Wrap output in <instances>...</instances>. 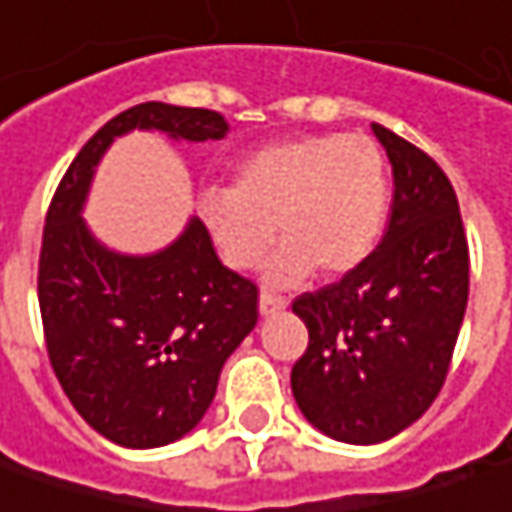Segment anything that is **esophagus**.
Segmentation results:
<instances>
[{"label":"esophagus","instance_id":"1","mask_svg":"<svg viewBox=\"0 0 512 512\" xmlns=\"http://www.w3.org/2000/svg\"><path fill=\"white\" fill-rule=\"evenodd\" d=\"M284 307H286V298L275 295V292H269V289H263V292H260V316H275V313H281Z\"/></svg>","mask_w":512,"mask_h":512}]
</instances>
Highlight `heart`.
<instances>
[{
	"instance_id": "b5f03b06",
	"label": "heart",
	"mask_w": 512,
	"mask_h": 512,
	"mask_svg": "<svg viewBox=\"0 0 512 512\" xmlns=\"http://www.w3.org/2000/svg\"><path fill=\"white\" fill-rule=\"evenodd\" d=\"M388 165L374 138L324 133L266 144L249 153L231 188H211L199 217L231 269H255L275 243L269 278L316 269L333 278L374 252L388 217Z\"/></svg>"
}]
</instances>
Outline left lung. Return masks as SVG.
Instances as JSON below:
<instances>
[{
	"label": "left lung",
	"mask_w": 512,
	"mask_h": 512,
	"mask_svg": "<svg viewBox=\"0 0 512 512\" xmlns=\"http://www.w3.org/2000/svg\"><path fill=\"white\" fill-rule=\"evenodd\" d=\"M394 170L391 220L342 281L292 301L310 345L292 365L301 414L333 440L400 435L440 394L469 298V246L452 182L411 141L374 124Z\"/></svg>",
	"instance_id": "8db88e82"
}]
</instances>
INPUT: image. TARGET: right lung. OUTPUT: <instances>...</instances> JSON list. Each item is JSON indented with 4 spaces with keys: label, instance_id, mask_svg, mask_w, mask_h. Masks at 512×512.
Masks as SVG:
<instances>
[{
    "label": "right lung",
    "instance_id": "add662e5",
    "mask_svg": "<svg viewBox=\"0 0 512 512\" xmlns=\"http://www.w3.org/2000/svg\"><path fill=\"white\" fill-rule=\"evenodd\" d=\"M130 130L208 141L228 133L214 109L130 106L83 144L48 205L37 295L51 368L77 414L106 440L153 449L208 411L220 371L257 324V286L220 263L199 220L156 255H118L80 208L106 147Z\"/></svg>",
    "mask_w": 512,
    "mask_h": 512
}]
</instances>
